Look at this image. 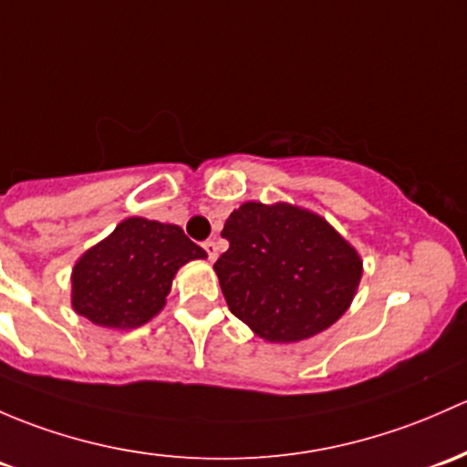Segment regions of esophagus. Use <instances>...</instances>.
<instances>
[{"label":"esophagus","instance_id":"1","mask_svg":"<svg viewBox=\"0 0 467 467\" xmlns=\"http://www.w3.org/2000/svg\"><path fill=\"white\" fill-rule=\"evenodd\" d=\"M203 248H205V253H208L210 262H214V259L219 257V244L214 242V239H208V242L203 244Z\"/></svg>","mask_w":467,"mask_h":467}]
</instances>
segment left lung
<instances>
[{"instance_id": "obj_1", "label": "left lung", "mask_w": 467, "mask_h": 467, "mask_svg": "<svg viewBox=\"0 0 467 467\" xmlns=\"http://www.w3.org/2000/svg\"><path fill=\"white\" fill-rule=\"evenodd\" d=\"M230 248L214 264L228 308L275 345L327 331L351 306L362 279L358 250L317 213L246 201L225 219Z\"/></svg>"}]
</instances>
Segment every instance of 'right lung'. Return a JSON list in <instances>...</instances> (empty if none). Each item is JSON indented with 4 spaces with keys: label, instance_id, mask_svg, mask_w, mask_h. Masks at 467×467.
Listing matches in <instances>:
<instances>
[{
    "label": "right lung",
    "instance_id": "right-lung-1",
    "mask_svg": "<svg viewBox=\"0 0 467 467\" xmlns=\"http://www.w3.org/2000/svg\"><path fill=\"white\" fill-rule=\"evenodd\" d=\"M205 257L179 225L130 217L78 257L71 306L98 327L139 328L163 311L179 268Z\"/></svg>",
    "mask_w": 467,
    "mask_h": 467
}]
</instances>
